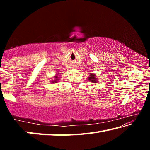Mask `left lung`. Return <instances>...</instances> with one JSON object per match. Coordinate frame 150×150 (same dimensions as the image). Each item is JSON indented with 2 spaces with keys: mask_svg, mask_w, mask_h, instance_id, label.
<instances>
[{
  "mask_svg": "<svg viewBox=\"0 0 150 150\" xmlns=\"http://www.w3.org/2000/svg\"><path fill=\"white\" fill-rule=\"evenodd\" d=\"M88 80L93 83H96L98 81L97 78L96 77V75L94 74V73H91L89 76L88 77Z\"/></svg>",
  "mask_w": 150,
  "mask_h": 150,
  "instance_id": "obj_1",
  "label": "left lung"
}]
</instances>
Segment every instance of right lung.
Returning <instances> with one entry per match:
<instances>
[{
    "label": "right lung",
    "mask_w": 150,
    "mask_h": 150,
    "mask_svg": "<svg viewBox=\"0 0 150 150\" xmlns=\"http://www.w3.org/2000/svg\"><path fill=\"white\" fill-rule=\"evenodd\" d=\"M59 74H60V73H58V74L54 76V77H55L54 80H52V81H51V83H57V81H59V79H59V77H58V75H59Z\"/></svg>",
    "instance_id": "add662e5"
}]
</instances>
